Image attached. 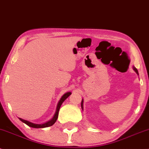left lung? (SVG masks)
Segmentation results:
<instances>
[{"mask_svg":"<svg viewBox=\"0 0 149 149\" xmlns=\"http://www.w3.org/2000/svg\"><path fill=\"white\" fill-rule=\"evenodd\" d=\"M133 69H134V70H135V72L137 73V74H138V71H137V69H136L135 67H133ZM81 107H82V103H81Z\"/></svg>","mask_w":149,"mask_h":149,"instance_id":"1","label":"left lung"}]
</instances>
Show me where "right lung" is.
Returning a JSON list of instances; mask_svg holds the SVG:
<instances>
[{
  "mask_svg": "<svg viewBox=\"0 0 149 149\" xmlns=\"http://www.w3.org/2000/svg\"><path fill=\"white\" fill-rule=\"evenodd\" d=\"M71 92H67L63 96H62V98L60 99V101H59L58 103V105H57V110H56V112H55V116H53V118L52 119L51 121H48V122L46 123H44V124H35V123H31L30 122V121H26V120H24V119H21V118H19V119L21 120V121L23 123H25L26 124L28 125V126L30 127H32V128H46V127H49V126H53V124H54L55 121H57V117H58V113H59V110H60V106L61 105H62V103L65 101V99H67V98L69 97V96L71 95Z\"/></svg>",
  "mask_w": 149,
  "mask_h": 149,
  "instance_id": "1",
  "label": "right lung"
}]
</instances>
